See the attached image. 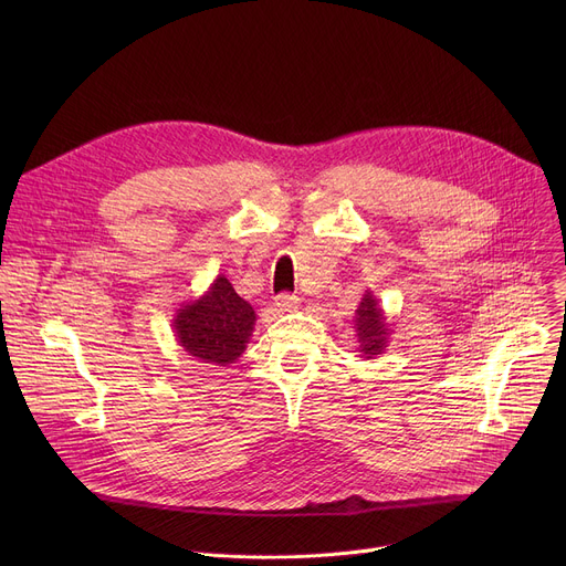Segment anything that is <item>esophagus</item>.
I'll use <instances>...</instances> for the list:
<instances>
[{"label":"esophagus","mask_w":566,"mask_h":566,"mask_svg":"<svg viewBox=\"0 0 566 566\" xmlns=\"http://www.w3.org/2000/svg\"><path fill=\"white\" fill-rule=\"evenodd\" d=\"M275 306L280 311H295L300 306V300L295 295H289V293H282L275 297Z\"/></svg>","instance_id":"obj_1"}]
</instances>
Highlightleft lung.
Segmentation results:
<instances>
[{
  "mask_svg": "<svg viewBox=\"0 0 566 566\" xmlns=\"http://www.w3.org/2000/svg\"><path fill=\"white\" fill-rule=\"evenodd\" d=\"M354 329H356V340H358V352L360 358L371 360L385 354L387 343H389V322L385 317V311L376 295L371 291H365L356 315H354Z\"/></svg>",
  "mask_w": 566,
  "mask_h": 566,
  "instance_id": "obj_1",
  "label": "left lung"
}]
</instances>
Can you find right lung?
<instances>
[{
    "instance_id": "1",
    "label": "right lung",
    "mask_w": 566,
    "mask_h": 566,
    "mask_svg": "<svg viewBox=\"0 0 566 566\" xmlns=\"http://www.w3.org/2000/svg\"><path fill=\"white\" fill-rule=\"evenodd\" d=\"M255 319V308L237 295L226 275H217L203 295L177 308L172 329L188 356L226 367L247 352Z\"/></svg>"
}]
</instances>
